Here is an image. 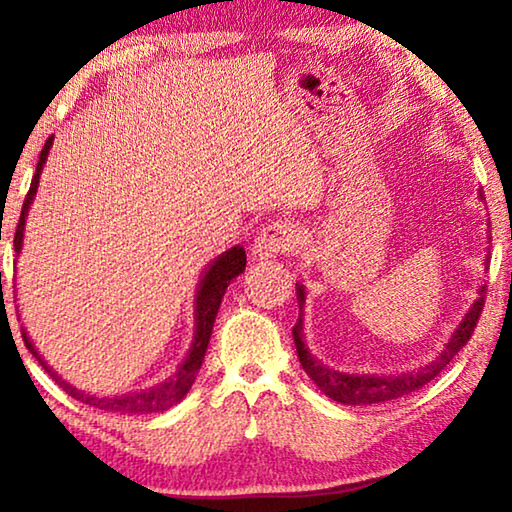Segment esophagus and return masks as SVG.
I'll list each match as a JSON object with an SVG mask.
<instances>
[{
  "label": "esophagus",
  "mask_w": 512,
  "mask_h": 512,
  "mask_svg": "<svg viewBox=\"0 0 512 512\" xmlns=\"http://www.w3.org/2000/svg\"><path fill=\"white\" fill-rule=\"evenodd\" d=\"M298 247V235L291 223L286 221H270L265 223L254 242L256 256H279L289 254Z\"/></svg>",
  "instance_id": "obj_1"
}]
</instances>
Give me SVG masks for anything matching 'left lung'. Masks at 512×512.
Listing matches in <instances>:
<instances>
[{
	"instance_id": "left-lung-1",
	"label": "left lung",
	"mask_w": 512,
	"mask_h": 512,
	"mask_svg": "<svg viewBox=\"0 0 512 512\" xmlns=\"http://www.w3.org/2000/svg\"><path fill=\"white\" fill-rule=\"evenodd\" d=\"M480 298L475 300L471 310L461 321L457 331L447 342V347L443 349V354L433 361V366L422 368L415 375H398V377H375V375H345V373H335V370L326 368L324 363H319L314 356L307 352L305 342H303V319H298L296 328H293V342H296V352L300 359V366L305 368V373L312 377L314 384L324 391L326 396H331L333 401L338 403H347V405H370V403H384V401H394V398H401L410 391H417L419 387H424L426 382H431L440 370H443L447 363H450L454 356L461 352V347L471 340V335L478 326V319L482 314V307H485V293L487 286H482L478 291ZM298 303H305V291L303 286L298 284L296 289Z\"/></svg>"
}]
</instances>
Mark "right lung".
I'll list each match as a JSON object with an SVG mask.
<instances>
[{
	"mask_svg": "<svg viewBox=\"0 0 512 512\" xmlns=\"http://www.w3.org/2000/svg\"><path fill=\"white\" fill-rule=\"evenodd\" d=\"M51 144H53V137H48L44 149H41L37 172H34V177H32L30 191H27L23 209H20L16 235H13V247H16V251H20V244H23L25 216H27V209H30V202L34 198V193H37L39 174H41V170H44V163H46V156H48V149H51ZM244 268H247V254H244L242 247H233L230 251H226V254H221L219 258H216L212 268L205 272V277H202V282H200L198 298H195V340H193L191 352H188L184 366H181L177 373H174V377H170V380L158 384V387H153V389L137 391V394L104 396V398L83 394V391L72 387V384L62 382L58 373H53V370L46 366L37 349L32 347V342H30V338H27V333L23 331L25 347L30 349L34 356H37V361L41 363V366H44L46 373L51 375L53 380L58 382L69 396L76 398V401L93 405V408H100V410H107V412H121V415H146V412L167 410V408H172L174 403H179L181 398L188 394V389H191V384L195 382V375L200 373V366H202V361H205V352H207L209 338H212L214 319H216V312H219L223 293H226L228 284L233 282V279L240 275V272H244Z\"/></svg>",
	"mask_w": 512,
	"mask_h": 512,
	"instance_id": "obj_1",
	"label": "right lung"
}]
</instances>
